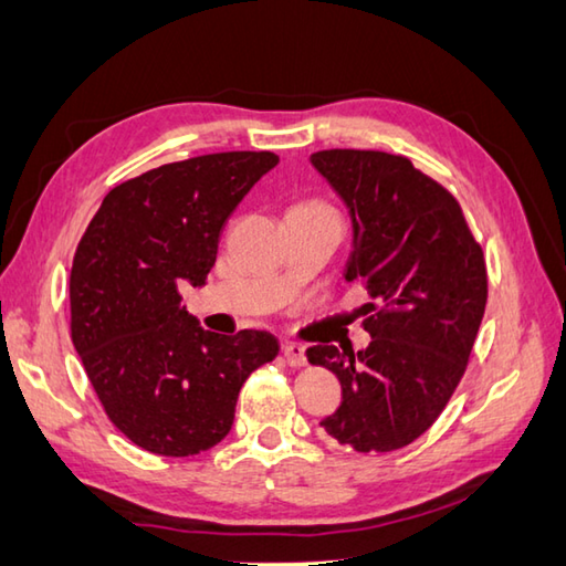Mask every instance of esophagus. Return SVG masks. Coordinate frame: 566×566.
Wrapping results in <instances>:
<instances>
[{"mask_svg": "<svg viewBox=\"0 0 566 566\" xmlns=\"http://www.w3.org/2000/svg\"><path fill=\"white\" fill-rule=\"evenodd\" d=\"M282 354H284V358H286V364H290L292 368L306 366L304 346H300V344H284V346H282Z\"/></svg>", "mask_w": 566, "mask_h": 566, "instance_id": "1", "label": "esophagus"}]
</instances>
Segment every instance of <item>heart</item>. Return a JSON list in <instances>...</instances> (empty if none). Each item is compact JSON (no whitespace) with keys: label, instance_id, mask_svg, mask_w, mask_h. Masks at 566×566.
<instances>
[{"label":"heart","instance_id":"obj_1","mask_svg":"<svg viewBox=\"0 0 566 566\" xmlns=\"http://www.w3.org/2000/svg\"><path fill=\"white\" fill-rule=\"evenodd\" d=\"M300 208H326L324 202H304V205H300Z\"/></svg>","mask_w":566,"mask_h":566}]
</instances>
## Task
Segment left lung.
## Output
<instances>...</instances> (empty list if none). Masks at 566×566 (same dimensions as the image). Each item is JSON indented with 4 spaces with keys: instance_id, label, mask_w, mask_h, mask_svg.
Instances as JSON below:
<instances>
[{
    "instance_id": "left-lung-1",
    "label": "left lung",
    "mask_w": 566,
    "mask_h": 566,
    "mask_svg": "<svg viewBox=\"0 0 566 566\" xmlns=\"http://www.w3.org/2000/svg\"><path fill=\"white\" fill-rule=\"evenodd\" d=\"M312 166L352 212L346 280L374 300L364 352L306 348L342 384V406L322 426L358 453H390L436 423L465 374L488 304L485 256L460 202L406 156L334 148Z\"/></svg>"
}]
</instances>
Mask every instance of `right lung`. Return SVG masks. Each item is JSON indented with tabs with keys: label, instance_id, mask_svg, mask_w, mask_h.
Returning a JSON list of instances; mask_svg holds the SVG:
<instances>
[{
	"label": "right lung",
	"instance_id": "add662e5",
	"mask_svg": "<svg viewBox=\"0 0 566 566\" xmlns=\"http://www.w3.org/2000/svg\"><path fill=\"white\" fill-rule=\"evenodd\" d=\"M276 163L230 150L153 168L116 185L78 242L71 342L111 423L148 453L218 446L244 381L280 354L272 334L205 332L180 306L182 280L205 284L224 222Z\"/></svg>",
	"mask_w": 566,
	"mask_h": 566
}]
</instances>
